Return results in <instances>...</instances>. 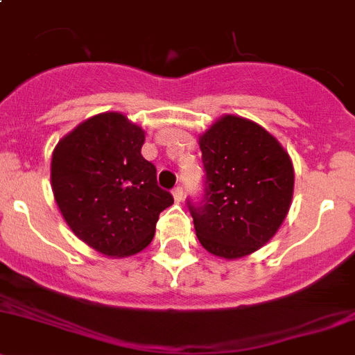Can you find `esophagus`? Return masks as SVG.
Returning a JSON list of instances; mask_svg holds the SVG:
<instances>
[{"mask_svg": "<svg viewBox=\"0 0 355 355\" xmlns=\"http://www.w3.org/2000/svg\"><path fill=\"white\" fill-rule=\"evenodd\" d=\"M173 198L177 199V201H182V198H184V189H182L180 185H177V187L173 189Z\"/></svg>", "mask_w": 355, "mask_h": 355, "instance_id": "obj_1", "label": "esophagus"}]
</instances>
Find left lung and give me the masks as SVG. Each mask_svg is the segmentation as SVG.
Instances as JSON below:
<instances>
[{"instance_id":"1","label":"left lung","mask_w":355,"mask_h":355,"mask_svg":"<svg viewBox=\"0 0 355 355\" xmlns=\"http://www.w3.org/2000/svg\"><path fill=\"white\" fill-rule=\"evenodd\" d=\"M202 194L187 199L199 243L241 258L263 246L284 222L295 173L286 150L250 119L223 116L199 139Z\"/></svg>"}]
</instances>
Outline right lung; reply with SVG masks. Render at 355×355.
<instances>
[{"label":"right lung","instance_id":"add662e5","mask_svg":"<svg viewBox=\"0 0 355 355\" xmlns=\"http://www.w3.org/2000/svg\"><path fill=\"white\" fill-rule=\"evenodd\" d=\"M142 128L119 112L94 116L58 142L51 189L72 232L107 257L142 251L173 196L144 159Z\"/></svg>","mask_w":355,"mask_h":355}]
</instances>
